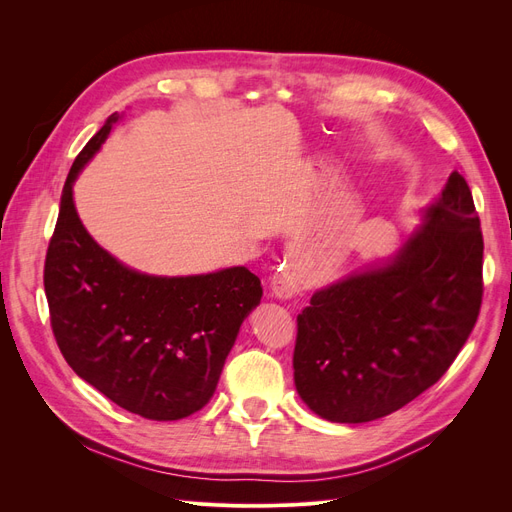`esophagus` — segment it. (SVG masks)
<instances>
[{
	"label": "esophagus",
	"instance_id": "obj_1",
	"mask_svg": "<svg viewBox=\"0 0 512 512\" xmlns=\"http://www.w3.org/2000/svg\"><path fill=\"white\" fill-rule=\"evenodd\" d=\"M271 292L277 299H292L299 294V275L292 267H284L271 277Z\"/></svg>",
	"mask_w": 512,
	"mask_h": 512
}]
</instances>
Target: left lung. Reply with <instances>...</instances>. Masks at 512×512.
<instances>
[{
	"mask_svg": "<svg viewBox=\"0 0 512 512\" xmlns=\"http://www.w3.org/2000/svg\"><path fill=\"white\" fill-rule=\"evenodd\" d=\"M421 226L312 294L297 318L292 367L303 404L331 423H369L436 384L483 301V232L457 170Z\"/></svg>",
	"mask_w": 512,
	"mask_h": 512,
	"instance_id": "left-lung-1",
	"label": "left lung"
}]
</instances>
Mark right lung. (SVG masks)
I'll use <instances>...</instances> for the list:
<instances>
[{
  "label": "right lung",
  "mask_w": 512,
  "mask_h": 512,
  "mask_svg": "<svg viewBox=\"0 0 512 512\" xmlns=\"http://www.w3.org/2000/svg\"><path fill=\"white\" fill-rule=\"evenodd\" d=\"M119 113L76 156L46 252L44 290L57 346L74 374L123 410L179 421L213 397L243 320L260 303L245 267L149 275L123 265L83 226L74 181L94 160Z\"/></svg>",
  "instance_id": "right-lung-1"
}]
</instances>
